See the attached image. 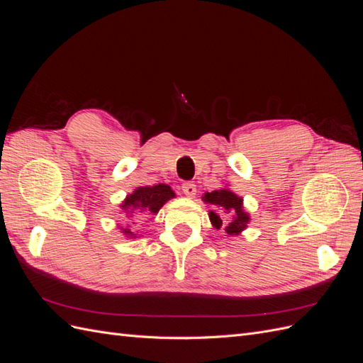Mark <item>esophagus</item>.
<instances>
[{"instance_id":"esophagus-1","label":"esophagus","mask_w":363,"mask_h":363,"mask_svg":"<svg viewBox=\"0 0 363 363\" xmlns=\"http://www.w3.org/2000/svg\"><path fill=\"white\" fill-rule=\"evenodd\" d=\"M182 191H183V194H184L186 196H189V199H194L195 194H196V186H195L194 183H191V182L183 183Z\"/></svg>"}]
</instances>
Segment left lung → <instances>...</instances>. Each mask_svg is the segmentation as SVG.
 <instances>
[{
  "label": "left lung",
  "instance_id": "1",
  "mask_svg": "<svg viewBox=\"0 0 363 363\" xmlns=\"http://www.w3.org/2000/svg\"><path fill=\"white\" fill-rule=\"evenodd\" d=\"M206 204H212L223 211L219 215L215 211H208V219L212 225L219 230L224 227L227 236H238L244 232L250 224V213L244 208V199L235 194L230 188H221L203 195Z\"/></svg>",
  "mask_w": 363,
  "mask_h": 363
}]
</instances>
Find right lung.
<instances>
[{
  "mask_svg": "<svg viewBox=\"0 0 363 363\" xmlns=\"http://www.w3.org/2000/svg\"><path fill=\"white\" fill-rule=\"evenodd\" d=\"M171 199H175V192L171 189V186L164 183L136 188L133 192L125 196L123 203L119 204V213L125 219V225H118L121 233L130 239L138 238V233L131 228V224H135V221L138 218H140V215L159 213L163 204L169 201Z\"/></svg>",
  "mask_w": 363,
  "mask_h": 363,
  "instance_id": "1",
  "label": "right lung"
}]
</instances>
